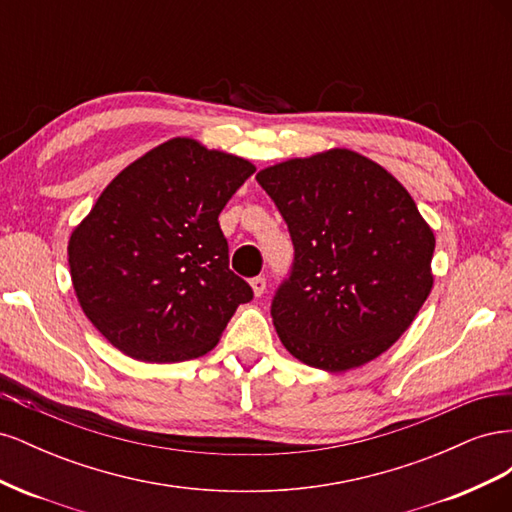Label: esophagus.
Returning <instances> with one entry per match:
<instances>
[{
	"label": "esophagus",
	"mask_w": 512,
	"mask_h": 512,
	"mask_svg": "<svg viewBox=\"0 0 512 512\" xmlns=\"http://www.w3.org/2000/svg\"><path fill=\"white\" fill-rule=\"evenodd\" d=\"M250 286H252L256 297H262V294H265V290H267V280H265V277H260V275H258V277H252Z\"/></svg>",
	"instance_id": "esophagus-1"
}]
</instances>
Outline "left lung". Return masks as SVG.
I'll return each mask as SVG.
<instances>
[{"mask_svg":"<svg viewBox=\"0 0 512 512\" xmlns=\"http://www.w3.org/2000/svg\"><path fill=\"white\" fill-rule=\"evenodd\" d=\"M294 258L271 301L299 361L346 371L389 350L431 292L436 239L412 196L359 153L331 149L260 170Z\"/></svg>","mask_w":512,"mask_h":512,"instance_id":"1","label":"left lung"}]
</instances>
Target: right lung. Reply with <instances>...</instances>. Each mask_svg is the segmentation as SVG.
<instances>
[{
    "instance_id": "right-lung-1",
    "label": "right lung",
    "mask_w": 512,
    "mask_h": 512,
    "mask_svg": "<svg viewBox=\"0 0 512 512\" xmlns=\"http://www.w3.org/2000/svg\"><path fill=\"white\" fill-rule=\"evenodd\" d=\"M254 166L173 138L106 185L68 262L91 324L123 354L177 363L207 354L254 290L228 267L218 215Z\"/></svg>"
}]
</instances>
